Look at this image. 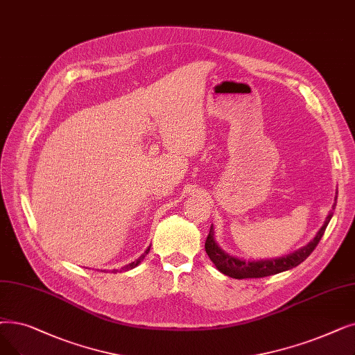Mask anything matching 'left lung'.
<instances>
[{"instance_id":"1","label":"left lung","mask_w":355,"mask_h":355,"mask_svg":"<svg viewBox=\"0 0 355 355\" xmlns=\"http://www.w3.org/2000/svg\"><path fill=\"white\" fill-rule=\"evenodd\" d=\"M335 202H336V198H335ZM332 214H334L332 211L328 214L325 223H323V226L320 227V230L312 242L303 246V248H300L299 251L293 252L290 255H286V257L274 258V259H264V261H243V259H239L235 257H230L229 254L223 252L218 246V243L214 242L213 226H210V232L206 238L205 248H206L209 258L213 261V264L218 267V270L220 272L232 277V279H239V280L241 279H261V277L272 275V274L282 272V271H286L290 268H295L299 264H302L303 261L309 257L318 246L320 238L323 236V234H325V229L332 218Z\"/></svg>"}]
</instances>
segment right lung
<instances>
[{"label":"right lung","mask_w":355,"mask_h":355,"mask_svg":"<svg viewBox=\"0 0 355 355\" xmlns=\"http://www.w3.org/2000/svg\"><path fill=\"white\" fill-rule=\"evenodd\" d=\"M149 250H150V248H148V250H146V251H145L139 258H137L136 261H133V263H130V264H128V266H125V267H121L120 270H116V271H120V272H121V271H128V270H130V268H135L137 264H141V261L148 255Z\"/></svg>","instance_id":"obj_1"}]
</instances>
